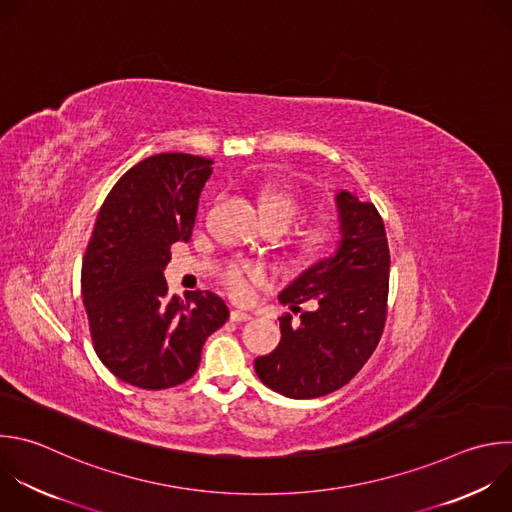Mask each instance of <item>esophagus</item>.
<instances>
[{
  "label": "esophagus",
  "mask_w": 512,
  "mask_h": 512,
  "mask_svg": "<svg viewBox=\"0 0 512 512\" xmlns=\"http://www.w3.org/2000/svg\"><path fill=\"white\" fill-rule=\"evenodd\" d=\"M231 319H233V321H249V319H251V313H247V311H243V309H233V311H231Z\"/></svg>",
  "instance_id": "esophagus-1"
}]
</instances>
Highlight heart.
Listing matches in <instances>:
<instances>
[{"label":"heart","instance_id":"heart-1","mask_svg":"<svg viewBox=\"0 0 512 512\" xmlns=\"http://www.w3.org/2000/svg\"><path fill=\"white\" fill-rule=\"evenodd\" d=\"M261 211L265 223H279L289 229L301 215V205L287 193L269 191L261 195ZM267 279V269L253 263H233L223 273V285L237 301H249Z\"/></svg>","mask_w":512,"mask_h":512}]
</instances>
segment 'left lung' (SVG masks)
I'll list each match as a JSON object with an SVG mask.
<instances>
[{
	"label": "left lung",
	"instance_id": "8db88e82",
	"mask_svg": "<svg viewBox=\"0 0 512 512\" xmlns=\"http://www.w3.org/2000/svg\"><path fill=\"white\" fill-rule=\"evenodd\" d=\"M339 239L329 257L295 277L279 301L289 309L313 301L301 323L281 317L279 346L255 360L259 380L305 400L346 386L374 354L386 323L390 251L382 217L352 191L335 193Z\"/></svg>",
	"mask_w": 512,
	"mask_h": 512
}]
</instances>
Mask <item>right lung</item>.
I'll return each mask as SVG.
<instances>
[{"mask_svg":"<svg viewBox=\"0 0 512 512\" xmlns=\"http://www.w3.org/2000/svg\"><path fill=\"white\" fill-rule=\"evenodd\" d=\"M213 160L162 152L140 160L108 193L82 261V299L102 364L142 390L197 372L205 339L229 317L211 291L168 297L170 245L189 241Z\"/></svg>","mask_w":512,"mask_h":512,"instance_id":"obj_1","label":"right lung"}]
</instances>
